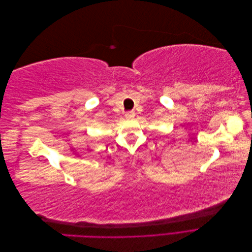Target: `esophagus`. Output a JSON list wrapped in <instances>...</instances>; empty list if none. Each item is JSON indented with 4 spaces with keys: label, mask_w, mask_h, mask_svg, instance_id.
Returning a JSON list of instances; mask_svg holds the SVG:
<instances>
[{
    "label": "esophagus",
    "mask_w": 252,
    "mask_h": 252,
    "mask_svg": "<svg viewBox=\"0 0 252 252\" xmlns=\"http://www.w3.org/2000/svg\"><path fill=\"white\" fill-rule=\"evenodd\" d=\"M125 118H126L127 120H132V119L134 118V112H133V111H128V112H126Z\"/></svg>",
    "instance_id": "1"
}]
</instances>
